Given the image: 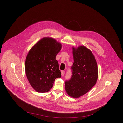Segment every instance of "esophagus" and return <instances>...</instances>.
Instances as JSON below:
<instances>
[{"mask_svg":"<svg viewBox=\"0 0 123 123\" xmlns=\"http://www.w3.org/2000/svg\"><path fill=\"white\" fill-rule=\"evenodd\" d=\"M64 74H65V71H61V75L62 76H63L64 75Z\"/></svg>","mask_w":123,"mask_h":123,"instance_id":"esophagus-1","label":"esophagus"}]
</instances>
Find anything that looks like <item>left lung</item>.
<instances>
[{"label": "left lung", "instance_id": "obj_1", "mask_svg": "<svg viewBox=\"0 0 123 123\" xmlns=\"http://www.w3.org/2000/svg\"><path fill=\"white\" fill-rule=\"evenodd\" d=\"M72 75L65 83L67 94L78 98L88 92L96 84L98 77V66L92 51L84 46L72 47Z\"/></svg>", "mask_w": 123, "mask_h": 123}]
</instances>
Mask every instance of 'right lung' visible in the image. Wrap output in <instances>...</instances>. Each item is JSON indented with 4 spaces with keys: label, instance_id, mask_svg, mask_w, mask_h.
Instances as JSON below:
<instances>
[{
    "label": "right lung",
    "instance_id": "right-lung-1",
    "mask_svg": "<svg viewBox=\"0 0 123 123\" xmlns=\"http://www.w3.org/2000/svg\"><path fill=\"white\" fill-rule=\"evenodd\" d=\"M62 47L61 43L55 39L44 37L28 52L25 60V73L30 84L36 92H48L55 79L61 77L56 58Z\"/></svg>",
    "mask_w": 123,
    "mask_h": 123
}]
</instances>
